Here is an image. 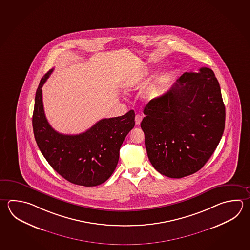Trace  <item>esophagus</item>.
<instances>
[{
  "instance_id": "1",
  "label": "esophagus",
  "mask_w": 250,
  "mask_h": 250,
  "mask_svg": "<svg viewBox=\"0 0 250 250\" xmlns=\"http://www.w3.org/2000/svg\"><path fill=\"white\" fill-rule=\"evenodd\" d=\"M142 115H140V114H137L136 116H135V124H136L137 125H139L142 121Z\"/></svg>"
}]
</instances>
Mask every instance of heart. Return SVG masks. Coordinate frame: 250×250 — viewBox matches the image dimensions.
<instances>
[{
  "mask_svg": "<svg viewBox=\"0 0 250 250\" xmlns=\"http://www.w3.org/2000/svg\"><path fill=\"white\" fill-rule=\"evenodd\" d=\"M130 85H132V83H130Z\"/></svg>",
  "mask_w": 250,
  "mask_h": 250,
  "instance_id": "1",
  "label": "heart"
}]
</instances>
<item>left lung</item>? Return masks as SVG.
<instances>
[{
  "instance_id": "obj_1",
  "label": "left lung",
  "mask_w": 250,
  "mask_h": 250,
  "mask_svg": "<svg viewBox=\"0 0 250 250\" xmlns=\"http://www.w3.org/2000/svg\"><path fill=\"white\" fill-rule=\"evenodd\" d=\"M141 127L146 154L158 172L172 179L193 174L217 148L226 108L211 69L185 72L170 89L144 108Z\"/></svg>"
}]
</instances>
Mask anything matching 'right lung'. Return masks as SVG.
I'll return each mask as SVG.
<instances>
[{"instance_id":"add662e5","label":"right lung","mask_w":250,"mask_h":250,"mask_svg":"<svg viewBox=\"0 0 250 250\" xmlns=\"http://www.w3.org/2000/svg\"><path fill=\"white\" fill-rule=\"evenodd\" d=\"M53 70L43 76L35 94V141L48 164L66 180L84 187L103 184L117 167L120 146L134 127L135 113L132 109L121 117L101 119L87 131L76 135L57 132L44 113L42 90Z\"/></svg>"}]
</instances>
